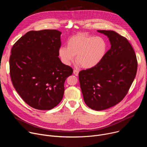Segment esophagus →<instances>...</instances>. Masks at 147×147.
Segmentation results:
<instances>
[{"mask_svg":"<svg viewBox=\"0 0 147 147\" xmlns=\"http://www.w3.org/2000/svg\"><path fill=\"white\" fill-rule=\"evenodd\" d=\"M78 71H77V70H74V71H73V73H74V74L76 76H78Z\"/></svg>","mask_w":147,"mask_h":147,"instance_id":"1","label":"esophagus"}]
</instances>
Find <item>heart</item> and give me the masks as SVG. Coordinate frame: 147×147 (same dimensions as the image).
<instances>
[{
  "label": "heart",
  "instance_id": "b5f03b06",
  "mask_svg": "<svg viewBox=\"0 0 147 147\" xmlns=\"http://www.w3.org/2000/svg\"><path fill=\"white\" fill-rule=\"evenodd\" d=\"M107 41L101 36H94L86 33H78L67 40V47L59 49V56L65 65L69 66L74 59L77 65L85 69L97 66L107 52Z\"/></svg>",
  "mask_w": 147,
  "mask_h": 147
}]
</instances>
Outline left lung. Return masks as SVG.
<instances>
[{
  "instance_id": "obj_1",
  "label": "left lung",
  "mask_w": 147,
  "mask_h": 147,
  "mask_svg": "<svg viewBox=\"0 0 147 147\" xmlns=\"http://www.w3.org/2000/svg\"><path fill=\"white\" fill-rule=\"evenodd\" d=\"M111 45L99 63L78 74L84 100L91 109L102 111L119 103L126 95L137 70L136 55L128 40L111 30H98Z\"/></svg>"
}]
</instances>
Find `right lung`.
Here are the masks:
<instances>
[{"instance_id": "obj_1", "label": "right lung", "mask_w": 147, "mask_h": 147, "mask_svg": "<svg viewBox=\"0 0 147 147\" xmlns=\"http://www.w3.org/2000/svg\"><path fill=\"white\" fill-rule=\"evenodd\" d=\"M61 32L56 30L31 31L11 51L10 73L14 88L31 107L50 110L63 96L66 78L73 69L59 57Z\"/></svg>"}]
</instances>
